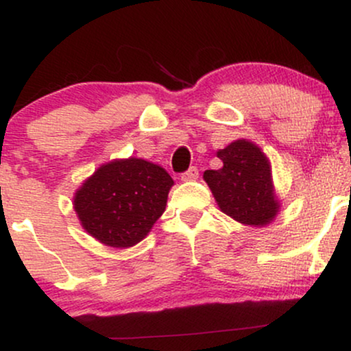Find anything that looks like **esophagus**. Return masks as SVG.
Here are the masks:
<instances>
[{
  "mask_svg": "<svg viewBox=\"0 0 351 351\" xmlns=\"http://www.w3.org/2000/svg\"><path fill=\"white\" fill-rule=\"evenodd\" d=\"M198 175H199L198 168H196V167H189L186 171L181 173V180H183V181H195L196 178H198Z\"/></svg>",
  "mask_w": 351,
  "mask_h": 351,
  "instance_id": "esophagus-1",
  "label": "esophagus"
}]
</instances>
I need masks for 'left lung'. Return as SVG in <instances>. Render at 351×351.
Segmentation results:
<instances>
[{
  "mask_svg": "<svg viewBox=\"0 0 351 351\" xmlns=\"http://www.w3.org/2000/svg\"><path fill=\"white\" fill-rule=\"evenodd\" d=\"M223 167L206 170L204 180L221 211L249 226H264L279 211L271 181V165L259 147L236 140L217 152Z\"/></svg>",
  "mask_w": 351,
  "mask_h": 351,
  "instance_id": "left-lung-1",
  "label": "left lung"
}]
</instances>
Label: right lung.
Returning <instances> with one entry per match:
<instances>
[{
  "label": "right lung",
  "mask_w": 351,
  "mask_h": 351,
  "mask_svg": "<svg viewBox=\"0 0 351 351\" xmlns=\"http://www.w3.org/2000/svg\"><path fill=\"white\" fill-rule=\"evenodd\" d=\"M171 186V176L158 165L120 160L100 167L82 184L74 208L88 234L112 247H130L163 215Z\"/></svg>",
  "instance_id": "1"
}]
</instances>
